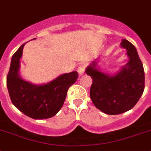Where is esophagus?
Listing matches in <instances>:
<instances>
[{
	"mask_svg": "<svg viewBox=\"0 0 151 151\" xmlns=\"http://www.w3.org/2000/svg\"><path fill=\"white\" fill-rule=\"evenodd\" d=\"M85 68H86L85 64H80L79 67H78V73H79V75H82V74L84 73Z\"/></svg>",
	"mask_w": 151,
	"mask_h": 151,
	"instance_id": "1",
	"label": "esophagus"
}]
</instances>
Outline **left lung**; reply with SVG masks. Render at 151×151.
<instances>
[{"label":"left lung","instance_id":"1","mask_svg":"<svg viewBox=\"0 0 151 151\" xmlns=\"http://www.w3.org/2000/svg\"><path fill=\"white\" fill-rule=\"evenodd\" d=\"M121 47L127 50L129 61L114 75H108L97 68L93 60L87 68L93 83L90 96L94 106L110 115L120 114L135 106L144 90V67L135 47L127 40H122Z\"/></svg>","mask_w":151,"mask_h":151}]
</instances>
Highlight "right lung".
<instances>
[{"label": "right lung", "instance_id": "right-lung-1", "mask_svg": "<svg viewBox=\"0 0 151 151\" xmlns=\"http://www.w3.org/2000/svg\"><path fill=\"white\" fill-rule=\"evenodd\" d=\"M24 44L12 56L7 76V87L11 102L29 117L37 120L50 118L57 114L62 107L67 92L76 82L78 73L73 71L64 73L41 85L25 81L19 74L20 59Z\"/></svg>", "mask_w": 151, "mask_h": 151}]
</instances>
